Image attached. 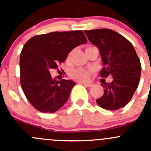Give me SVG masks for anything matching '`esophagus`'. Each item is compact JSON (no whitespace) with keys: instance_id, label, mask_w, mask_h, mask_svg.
I'll use <instances>...</instances> for the list:
<instances>
[{"instance_id":"esophagus-1","label":"esophagus","mask_w":151,"mask_h":151,"mask_svg":"<svg viewBox=\"0 0 151 151\" xmlns=\"http://www.w3.org/2000/svg\"><path fill=\"white\" fill-rule=\"evenodd\" d=\"M83 85H84L85 86H87V87H88V88H90V87H92V86H93V84H92V83H83Z\"/></svg>"}]
</instances>
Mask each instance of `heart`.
<instances>
[{
  "mask_svg": "<svg viewBox=\"0 0 151 151\" xmlns=\"http://www.w3.org/2000/svg\"><path fill=\"white\" fill-rule=\"evenodd\" d=\"M91 47H93V46H88L86 50L91 48ZM92 71L93 69H86V68H74L71 71V77L78 81L85 82L88 80L90 74Z\"/></svg>",
  "mask_w": 151,
  "mask_h": 151,
  "instance_id": "1",
  "label": "heart"
}]
</instances>
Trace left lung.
Here are the masks:
<instances>
[{
    "instance_id": "left-lung-1",
    "label": "left lung",
    "mask_w": 151,
    "mask_h": 151,
    "mask_svg": "<svg viewBox=\"0 0 151 151\" xmlns=\"http://www.w3.org/2000/svg\"><path fill=\"white\" fill-rule=\"evenodd\" d=\"M87 37L100 51L104 67L100 76L111 75L110 83H104V94L96 100L99 106L116 110L130 101L139 85L141 63L132 44L114 30L107 28L84 30Z\"/></svg>"
}]
</instances>
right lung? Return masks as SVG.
<instances>
[{"label":"right lung","mask_w":151,"mask_h":151,"mask_svg":"<svg viewBox=\"0 0 151 151\" xmlns=\"http://www.w3.org/2000/svg\"><path fill=\"white\" fill-rule=\"evenodd\" d=\"M86 43L82 30H71L37 35L25 44L19 60L20 83L33 107L53 113L64 105L76 83L68 80L57 81L50 71L58 68L73 49Z\"/></svg>","instance_id":"right-lung-1"}]
</instances>
